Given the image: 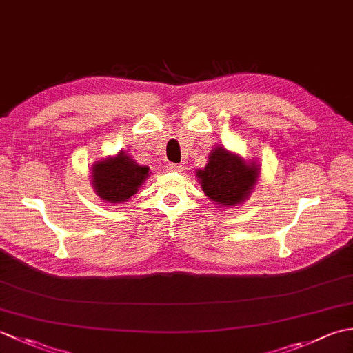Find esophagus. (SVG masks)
<instances>
[{"label": "esophagus", "mask_w": 353, "mask_h": 353, "mask_svg": "<svg viewBox=\"0 0 353 353\" xmlns=\"http://www.w3.org/2000/svg\"><path fill=\"white\" fill-rule=\"evenodd\" d=\"M167 168L170 171H172V172H182L183 171V167H182L181 163H168Z\"/></svg>", "instance_id": "esophagus-1"}]
</instances>
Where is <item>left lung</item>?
Listing matches in <instances>:
<instances>
[{"label": "left lung", "instance_id": "8db88e82", "mask_svg": "<svg viewBox=\"0 0 353 353\" xmlns=\"http://www.w3.org/2000/svg\"><path fill=\"white\" fill-rule=\"evenodd\" d=\"M196 176L206 197L216 208H238L249 200L256 188L261 165L216 145L208 156L206 167L199 168Z\"/></svg>", "mask_w": 353, "mask_h": 353}]
</instances>
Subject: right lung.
Masks as SVG:
<instances>
[{
    "label": "right lung",
    "mask_w": 353,
    "mask_h": 353,
    "mask_svg": "<svg viewBox=\"0 0 353 353\" xmlns=\"http://www.w3.org/2000/svg\"><path fill=\"white\" fill-rule=\"evenodd\" d=\"M150 176V168L139 165L127 152L95 161L91 167V182L97 196L112 205L129 201Z\"/></svg>",
    "instance_id": "right-lung-1"
}]
</instances>
